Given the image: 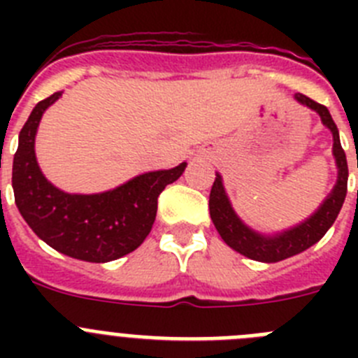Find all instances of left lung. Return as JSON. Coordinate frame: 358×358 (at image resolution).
I'll return each instance as SVG.
<instances>
[{
  "mask_svg": "<svg viewBox=\"0 0 358 358\" xmlns=\"http://www.w3.org/2000/svg\"><path fill=\"white\" fill-rule=\"evenodd\" d=\"M294 100L317 113L322 125L334 136L331 154H334L335 166H337V181H335V186L331 188L330 194L319 204L317 210L310 217H306L305 220L296 224V226L276 231V233H262V231H256L251 226H248L236 215L235 208H233L229 197H227L226 188H224L222 176L218 172L215 173L217 177H215V182L211 186L210 217L213 220L215 227H217L218 235L222 236V240L231 249H235L236 252L243 255L245 258L264 262V264L287 260L290 256L299 255V252L312 248L314 243H317L322 236L327 235V231L330 229L331 224L335 222L348 192L346 154L341 147L339 131H337V125L331 120L330 110L301 93L294 94Z\"/></svg>",
  "mask_w": 358,
  "mask_h": 358,
  "instance_id": "left-lung-1",
  "label": "left lung"
}]
</instances>
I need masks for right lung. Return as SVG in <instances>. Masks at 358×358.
Instances as JSON below:
<instances>
[{
	"label": "right lung",
	"instance_id": "add662e5",
	"mask_svg": "<svg viewBox=\"0 0 358 358\" xmlns=\"http://www.w3.org/2000/svg\"><path fill=\"white\" fill-rule=\"evenodd\" d=\"M62 93L37 103L19 132L12 164L15 206L30 229L50 248L75 260L106 264L138 249L156 220L157 197L177 181L186 163L132 177L100 194H68L44 177L36 157L43 115Z\"/></svg>",
	"mask_w": 358,
	"mask_h": 358
}]
</instances>
